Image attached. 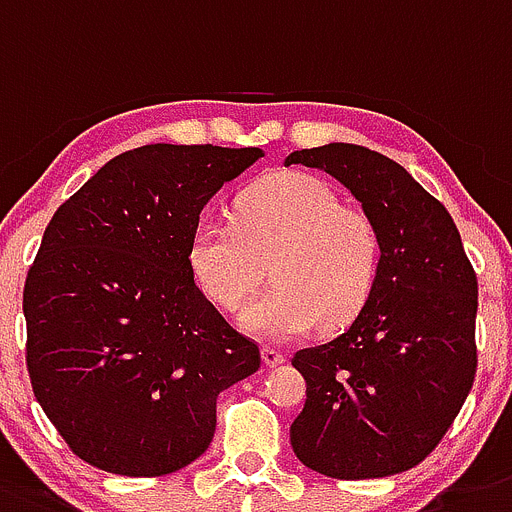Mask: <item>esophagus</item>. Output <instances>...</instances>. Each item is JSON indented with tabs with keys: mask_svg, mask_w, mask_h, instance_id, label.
Instances as JSON below:
<instances>
[{
	"mask_svg": "<svg viewBox=\"0 0 512 512\" xmlns=\"http://www.w3.org/2000/svg\"><path fill=\"white\" fill-rule=\"evenodd\" d=\"M262 362H265V367H280L285 362V354L273 347H262Z\"/></svg>",
	"mask_w": 512,
	"mask_h": 512,
	"instance_id": "obj_1",
	"label": "esophagus"
}]
</instances>
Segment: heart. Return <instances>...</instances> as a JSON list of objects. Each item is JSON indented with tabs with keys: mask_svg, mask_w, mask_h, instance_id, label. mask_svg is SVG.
Masks as SVG:
<instances>
[{
	"mask_svg": "<svg viewBox=\"0 0 512 512\" xmlns=\"http://www.w3.org/2000/svg\"><path fill=\"white\" fill-rule=\"evenodd\" d=\"M380 257L370 216L308 173L255 183L234 219L201 216L188 242L193 278L224 311L250 296L267 265L275 285L239 311V324L275 342L316 324L324 331L352 324L375 290Z\"/></svg>",
	"mask_w": 512,
	"mask_h": 512,
	"instance_id": "obj_1",
	"label": "heart"
}]
</instances>
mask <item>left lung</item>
<instances>
[{"label":"left lung","mask_w":512,"mask_h":512,"mask_svg":"<svg viewBox=\"0 0 512 512\" xmlns=\"http://www.w3.org/2000/svg\"><path fill=\"white\" fill-rule=\"evenodd\" d=\"M352 191L380 232V273L344 334L296 352L306 405L290 446L313 472L372 480L416 467L444 439L477 372V275L444 209L403 165L347 142L296 150Z\"/></svg>","instance_id":"1"}]
</instances>
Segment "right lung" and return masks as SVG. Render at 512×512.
<instances>
[{"label":"right lung","mask_w":512,"mask_h":512,"mask_svg":"<svg viewBox=\"0 0 512 512\" xmlns=\"http://www.w3.org/2000/svg\"><path fill=\"white\" fill-rule=\"evenodd\" d=\"M260 147L145 145L55 211L22 293L32 393L71 451L160 477L209 449L216 398L260 349L206 301L188 265L199 214Z\"/></svg>","instance_id":"1"}]
</instances>
